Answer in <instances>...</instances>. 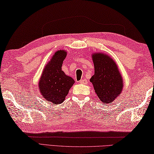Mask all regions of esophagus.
<instances>
[{"label":"esophagus","instance_id":"esophagus-1","mask_svg":"<svg viewBox=\"0 0 154 154\" xmlns=\"http://www.w3.org/2000/svg\"><path fill=\"white\" fill-rule=\"evenodd\" d=\"M79 83H83V84H85V83H87V80L86 79H82V80L80 81Z\"/></svg>","mask_w":154,"mask_h":154}]
</instances>
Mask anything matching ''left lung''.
I'll list each match as a JSON object with an SVG mask.
<instances>
[{
  "instance_id": "1",
  "label": "left lung",
  "mask_w": 154,
  "mask_h": 154,
  "mask_svg": "<svg viewBox=\"0 0 154 154\" xmlns=\"http://www.w3.org/2000/svg\"><path fill=\"white\" fill-rule=\"evenodd\" d=\"M94 75L90 79L100 101L104 104L112 102L123 88V79L116 63L110 56L102 52L92 54Z\"/></svg>"
}]
</instances>
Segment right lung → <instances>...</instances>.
<instances>
[{
  "mask_svg": "<svg viewBox=\"0 0 154 154\" xmlns=\"http://www.w3.org/2000/svg\"><path fill=\"white\" fill-rule=\"evenodd\" d=\"M66 52L60 50L54 53L46 65L38 83L40 94L47 102L59 104L65 100L69 89L74 84L72 77L62 71Z\"/></svg>",
  "mask_w": 154,
  "mask_h": 154,
  "instance_id": "1",
  "label": "right lung"
}]
</instances>
